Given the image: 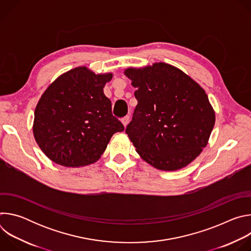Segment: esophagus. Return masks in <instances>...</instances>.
<instances>
[{
	"label": "esophagus",
	"mask_w": 251,
	"mask_h": 251,
	"mask_svg": "<svg viewBox=\"0 0 251 251\" xmlns=\"http://www.w3.org/2000/svg\"><path fill=\"white\" fill-rule=\"evenodd\" d=\"M129 121H130V116H129V115H127V116H125V117L122 118V123H123V125H124L125 127L128 125Z\"/></svg>",
	"instance_id": "34e87169"
}]
</instances>
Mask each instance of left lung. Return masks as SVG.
<instances>
[{
	"label": "left lung",
	"instance_id": "left-lung-1",
	"mask_svg": "<svg viewBox=\"0 0 251 251\" xmlns=\"http://www.w3.org/2000/svg\"><path fill=\"white\" fill-rule=\"evenodd\" d=\"M138 104L126 134L137 153L158 170L176 171L202 151L216 122L205 91L165 62L124 71Z\"/></svg>",
	"mask_w": 251,
	"mask_h": 251
}]
</instances>
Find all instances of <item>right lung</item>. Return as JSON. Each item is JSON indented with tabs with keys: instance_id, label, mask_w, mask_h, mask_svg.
I'll use <instances>...</instances> for the list:
<instances>
[{
	"instance_id": "obj_1",
	"label": "right lung",
	"mask_w": 251,
	"mask_h": 251,
	"mask_svg": "<svg viewBox=\"0 0 251 251\" xmlns=\"http://www.w3.org/2000/svg\"><path fill=\"white\" fill-rule=\"evenodd\" d=\"M111 79L112 74L95 75L80 66L61 75L44 92L32 131L52 162L64 167L90 165L101 157L113 134L124 131L103 92Z\"/></svg>"
}]
</instances>
